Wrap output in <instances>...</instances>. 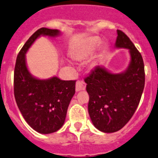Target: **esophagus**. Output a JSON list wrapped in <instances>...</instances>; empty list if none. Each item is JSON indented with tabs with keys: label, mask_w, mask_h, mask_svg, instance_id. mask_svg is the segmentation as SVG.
I'll list each match as a JSON object with an SVG mask.
<instances>
[{
	"label": "esophagus",
	"mask_w": 158,
	"mask_h": 158,
	"mask_svg": "<svg viewBox=\"0 0 158 158\" xmlns=\"http://www.w3.org/2000/svg\"><path fill=\"white\" fill-rule=\"evenodd\" d=\"M86 89V84L82 81H78L76 83V91L78 92V91L84 90Z\"/></svg>",
	"instance_id": "obj_1"
}]
</instances>
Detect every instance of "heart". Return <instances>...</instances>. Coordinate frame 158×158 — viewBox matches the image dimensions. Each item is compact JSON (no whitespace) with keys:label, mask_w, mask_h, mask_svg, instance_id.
I'll list each match as a JSON object with an SVG mask.
<instances>
[{"label":"heart","mask_w":158,"mask_h":158,"mask_svg":"<svg viewBox=\"0 0 158 158\" xmlns=\"http://www.w3.org/2000/svg\"><path fill=\"white\" fill-rule=\"evenodd\" d=\"M96 46H97V39L91 38L88 40L75 52L74 56L76 59L82 60L90 56L94 52Z\"/></svg>","instance_id":"obj_1"}]
</instances>
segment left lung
<instances>
[{
  "label": "left lung",
  "mask_w": 158,
  "mask_h": 158,
  "mask_svg": "<svg viewBox=\"0 0 158 158\" xmlns=\"http://www.w3.org/2000/svg\"><path fill=\"white\" fill-rule=\"evenodd\" d=\"M115 47L130 50L131 61L124 72L112 74L96 66L84 79L89 94L88 111L93 125L103 133H114L131 119L145 86L142 55L126 34L118 30Z\"/></svg>",
  "instance_id": "1"
}]
</instances>
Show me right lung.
I'll return each instance as SVG.
<instances>
[{"mask_svg":"<svg viewBox=\"0 0 158 158\" xmlns=\"http://www.w3.org/2000/svg\"><path fill=\"white\" fill-rule=\"evenodd\" d=\"M59 35V30L47 28L35 31L19 52L14 69V96L19 109L28 124L43 134L56 132L62 127L75 93L76 81H62L57 77L35 78L28 70L25 53L40 35Z\"/></svg>","mask_w":158,"mask_h":158,"instance_id":"right-lung-1","label":"right lung"}]
</instances>
